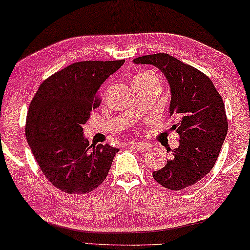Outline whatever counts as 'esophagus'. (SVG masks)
I'll return each mask as SVG.
<instances>
[{"instance_id":"1","label":"esophagus","mask_w":250,"mask_h":250,"mask_svg":"<svg viewBox=\"0 0 250 250\" xmlns=\"http://www.w3.org/2000/svg\"><path fill=\"white\" fill-rule=\"evenodd\" d=\"M129 147L134 148V149H137L138 151H146L149 149V145L146 143H130L128 144Z\"/></svg>"}]
</instances>
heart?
<instances>
[{
	"mask_svg": "<svg viewBox=\"0 0 250 250\" xmlns=\"http://www.w3.org/2000/svg\"><path fill=\"white\" fill-rule=\"evenodd\" d=\"M149 77H158V76L152 71H144L142 73L137 74V76H135L133 79V82L136 80H141V79H144V78H149Z\"/></svg>",
	"mask_w": 250,
	"mask_h": 250,
	"instance_id": "heart-1",
	"label": "heart"
}]
</instances>
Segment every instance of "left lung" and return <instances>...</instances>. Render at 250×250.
Here are the masks:
<instances>
[{
    "instance_id": "left-lung-1",
    "label": "left lung",
    "mask_w": 250,
    "mask_h": 250,
    "mask_svg": "<svg viewBox=\"0 0 250 250\" xmlns=\"http://www.w3.org/2000/svg\"><path fill=\"white\" fill-rule=\"evenodd\" d=\"M133 61L155 65L166 76L171 92L169 113L177 120L172 128L180 135L179 147L152 177L169 190L193 186L214 167L229 130L222 96L208 76L168 54Z\"/></svg>"
}]
</instances>
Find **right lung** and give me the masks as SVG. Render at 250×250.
Here are the masks:
<instances>
[{"mask_svg":"<svg viewBox=\"0 0 250 250\" xmlns=\"http://www.w3.org/2000/svg\"><path fill=\"white\" fill-rule=\"evenodd\" d=\"M125 60L74 62L47 78L29 104L25 134L48 181L68 194L101 186L120 150L91 145L82 125L99 107V90Z\"/></svg>","mask_w":250,"mask_h":250,"instance_id":"obj_1","label":"right lung"}]
</instances>
